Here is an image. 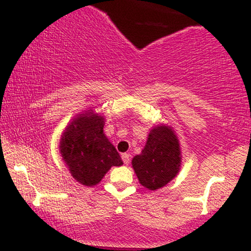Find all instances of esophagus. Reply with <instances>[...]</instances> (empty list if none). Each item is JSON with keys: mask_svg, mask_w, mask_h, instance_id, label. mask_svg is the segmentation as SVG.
<instances>
[{"mask_svg": "<svg viewBox=\"0 0 251 251\" xmlns=\"http://www.w3.org/2000/svg\"><path fill=\"white\" fill-rule=\"evenodd\" d=\"M131 155H129L128 153H123L122 154V159H123V162H124V164H125V165H128L129 164V160H131Z\"/></svg>", "mask_w": 251, "mask_h": 251, "instance_id": "1", "label": "esophagus"}]
</instances>
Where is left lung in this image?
<instances>
[{
    "instance_id": "left-lung-1",
    "label": "left lung",
    "mask_w": 251,
    "mask_h": 251,
    "mask_svg": "<svg viewBox=\"0 0 251 251\" xmlns=\"http://www.w3.org/2000/svg\"><path fill=\"white\" fill-rule=\"evenodd\" d=\"M140 184L149 190L165 186L176 177L180 166L178 139L170 127L158 126L150 132L142 153L132 160Z\"/></svg>"
}]
</instances>
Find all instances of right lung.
<instances>
[{
	"mask_svg": "<svg viewBox=\"0 0 251 251\" xmlns=\"http://www.w3.org/2000/svg\"><path fill=\"white\" fill-rule=\"evenodd\" d=\"M103 125L101 116L86 112L62 135L60 152L72 176L82 185H96L112 166L123 165L116 148L103 134Z\"/></svg>",
	"mask_w": 251,
	"mask_h": 251,
	"instance_id": "obj_1",
	"label": "right lung"
}]
</instances>
